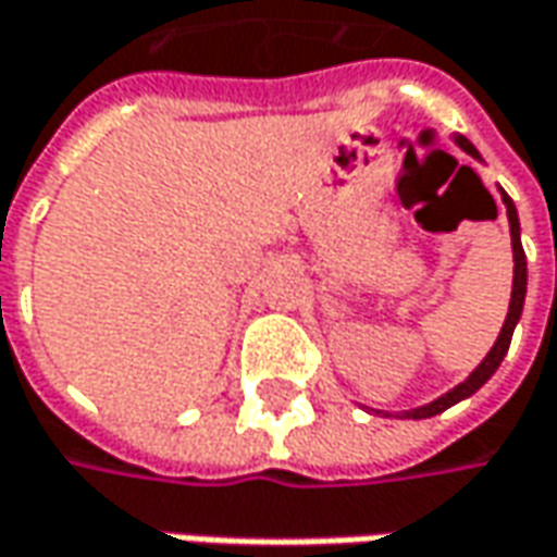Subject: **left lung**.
Returning a JSON list of instances; mask_svg holds the SVG:
<instances>
[{"label":"left lung","instance_id":"left-lung-1","mask_svg":"<svg viewBox=\"0 0 557 557\" xmlns=\"http://www.w3.org/2000/svg\"><path fill=\"white\" fill-rule=\"evenodd\" d=\"M455 146L458 149H465L468 156L476 158V161H483L480 152L473 149V143L468 136L455 134ZM502 193V202H505V211H508V227H511V249H515V283H511V302H508V318H505V324L498 330V339L493 343V349L486 351V358L476 364L471 371V376L465 380V383H458L455 389H448L446 396H440V399L426 401L421 408H408V411H401L399 418H414V421H421V418H433V414H443L446 408L451 405H458L461 399H468L473 396L490 376L496 374L498 364H502V358L508 355V346H511V333H515V326L520 321V311H523V296H527V255H523V246H520V221H518V208L515 202L508 199V193L505 189H498Z\"/></svg>","mask_w":557,"mask_h":557}]
</instances>
